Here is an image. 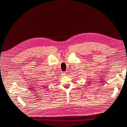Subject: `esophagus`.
<instances>
[{
	"label": "esophagus",
	"mask_w": 127,
	"mask_h": 127,
	"mask_svg": "<svg viewBox=\"0 0 127 127\" xmlns=\"http://www.w3.org/2000/svg\"><path fill=\"white\" fill-rule=\"evenodd\" d=\"M65 73H64V72H63V73H62V75L63 76H65Z\"/></svg>",
	"instance_id": "esophagus-1"
}]
</instances>
